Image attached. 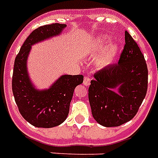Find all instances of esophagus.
Returning a JSON list of instances; mask_svg holds the SVG:
<instances>
[{
    "label": "esophagus",
    "instance_id": "obj_1",
    "mask_svg": "<svg viewBox=\"0 0 158 158\" xmlns=\"http://www.w3.org/2000/svg\"><path fill=\"white\" fill-rule=\"evenodd\" d=\"M83 84H84V85H85V86H89L90 85V79L89 78V77L85 76L84 77V82H83Z\"/></svg>",
    "mask_w": 158,
    "mask_h": 158
}]
</instances>
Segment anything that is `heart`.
<instances>
[{
	"mask_svg": "<svg viewBox=\"0 0 158 158\" xmlns=\"http://www.w3.org/2000/svg\"><path fill=\"white\" fill-rule=\"evenodd\" d=\"M111 36L102 35L96 37L89 47V52L91 55H96L103 50L94 62L97 69H104L110 66L116 59L119 51V44L116 42H111ZM108 46L107 47L106 45Z\"/></svg>",
	"mask_w": 158,
	"mask_h": 158,
	"instance_id": "1",
	"label": "heart"
}]
</instances>
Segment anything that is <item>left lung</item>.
<instances>
[{
	"mask_svg": "<svg viewBox=\"0 0 158 158\" xmlns=\"http://www.w3.org/2000/svg\"><path fill=\"white\" fill-rule=\"evenodd\" d=\"M148 67L143 53L128 32L118 63L94 75L89 100L95 121L103 127H118L138 113L148 89Z\"/></svg>",
	"mask_w": 158,
	"mask_h": 158,
	"instance_id": "8db88e82",
	"label": "left lung"
}]
</instances>
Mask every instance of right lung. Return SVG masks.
Listing matches in <instances>:
<instances>
[{
  "mask_svg": "<svg viewBox=\"0 0 158 158\" xmlns=\"http://www.w3.org/2000/svg\"><path fill=\"white\" fill-rule=\"evenodd\" d=\"M66 26L65 24L55 23L37 28L28 36L15 57L12 92L20 114L36 127L50 128L64 122L74 89L84 81L82 74H63L48 89H40L29 75L27 60L31 47L60 35Z\"/></svg>",
  "mask_w": 158,
  "mask_h": 158,
  "instance_id": "right-lung-1",
  "label": "right lung"
}]
</instances>
